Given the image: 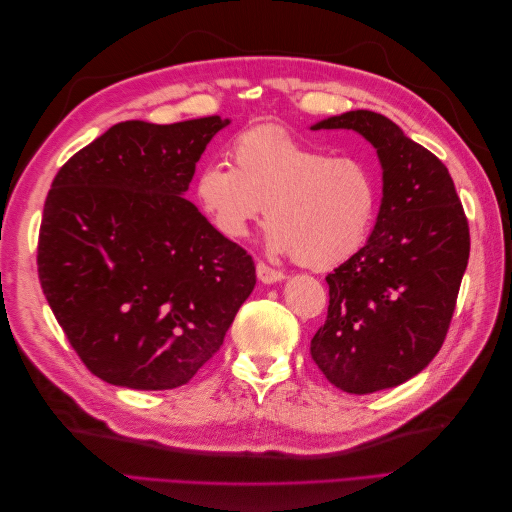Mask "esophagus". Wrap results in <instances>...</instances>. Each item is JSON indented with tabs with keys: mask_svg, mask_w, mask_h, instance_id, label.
<instances>
[{
	"mask_svg": "<svg viewBox=\"0 0 512 512\" xmlns=\"http://www.w3.org/2000/svg\"><path fill=\"white\" fill-rule=\"evenodd\" d=\"M256 275H258V280L262 282V284H275V282H282L284 280V271H280V269H273V267H269L267 262H258L256 265Z\"/></svg>",
	"mask_w": 512,
	"mask_h": 512,
	"instance_id": "1",
	"label": "esophagus"
}]
</instances>
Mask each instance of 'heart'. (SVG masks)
I'll use <instances>...</instances> for the list:
<instances>
[{
    "label": "heart",
    "mask_w": 512,
    "mask_h": 512,
    "mask_svg": "<svg viewBox=\"0 0 512 512\" xmlns=\"http://www.w3.org/2000/svg\"><path fill=\"white\" fill-rule=\"evenodd\" d=\"M230 156L235 166L211 160L194 185L198 205L224 237L243 239L267 211L269 250L305 267H335L361 250L382 198L369 160L331 156L273 123L241 130Z\"/></svg>",
    "instance_id": "b5f03b06"
}]
</instances>
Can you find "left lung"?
<instances>
[{
	"label": "left lung",
	"instance_id": "left-lung-1",
	"mask_svg": "<svg viewBox=\"0 0 512 512\" xmlns=\"http://www.w3.org/2000/svg\"><path fill=\"white\" fill-rule=\"evenodd\" d=\"M312 130L363 134L384 196L367 243L327 275V320L309 352L346 393L393 389L431 363L451 327L470 258L466 211L448 168L384 115L350 111Z\"/></svg>",
	"mask_w": 512,
	"mask_h": 512
}]
</instances>
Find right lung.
<instances>
[{
    "instance_id": "obj_1",
    "label": "right lung",
    "mask_w": 512,
    "mask_h": 512,
    "mask_svg": "<svg viewBox=\"0 0 512 512\" xmlns=\"http://www.w3.org/2000/svg\"><path fill=\"white\" fill-rule=\"evenodd\" d=\"M226 123L121 121L53 179L40 286L83 365L108 384H188L256 286L252 256L183 198Z\"/></svg>"
}]
</instances>
